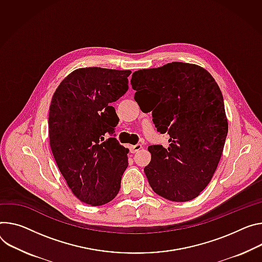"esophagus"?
Here are the masks:
<instances>
[{"instance_id": "esophagus-1", "label": "esophagus", "mask_w": 262, "mask_h": 262, "mask_svg": "<svg viewBox=\"0 0 262 262\" xmlns=\"http://www.w3.org/2000/svg\"><path fill=\"white\" fill-rule=\"evenodd\" d=\"M142 148H143V146H142L141 144H136V145L130 146V147H129V150H130L132 154H136L137 151H139V150L142 149Z\"/></svg>"}]
</instances>
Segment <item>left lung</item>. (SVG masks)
I'll list each match as a JSON object with an SVG mask.
<instances>
[{
  "label": "left lung",
  "instance_id": "8db88e82",
  "mask_svg": "<svg viewBox=\"0 0 262 262\" xmlns=\"http://www.w3.org/2000/svg\"><path fill=\"white\" fill-rule=\"evenodd\" d=\"M130 83L139 106L152 111L157 130L170 137L167 148L148 147L150 187L172 202L195 199L217 168L228 134L219 84L204 68L180 61L136 71Z\"/></svg>",
  "mask_w": 262,
  "mask_h": 262
}]
</instances>
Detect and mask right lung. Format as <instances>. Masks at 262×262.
I'll return each mask as SVG.
<instances>
[{
	"instance_id": "obj_1",
	"label": "right lung",
	"mask_w": 262,
	"mask_h": 262,
	"mask_svg": "<svg viewBox=\"0 0 262 262\" xmlns=\"http://www.w3.org/2000/svg\"><path fill=\"white\" fill-rule=\"evenodd\" d=\"M132 71L81 68L56 89L49 112L50 146L73 194L101 206L116 198L128 166V149L113 134L119 121L112 103L128 90Z\"/></svg>"
}]
</instances>
